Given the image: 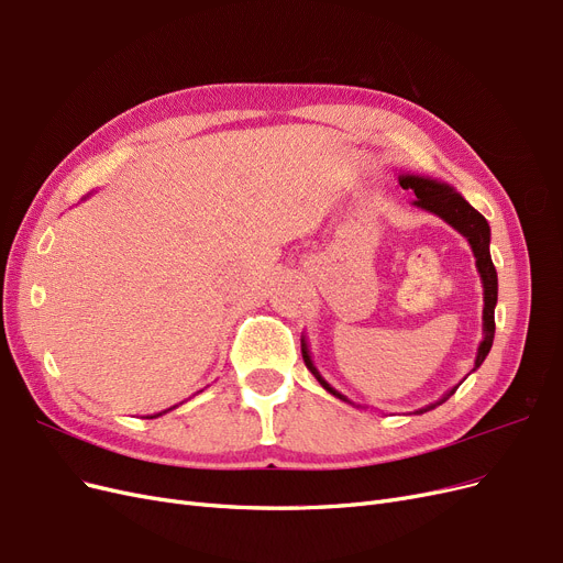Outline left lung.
I'll use <instances>...</instances> for the list:
<instances>
[{"instance_id": "1", "label": "left lung", "mask_w": 563, "mask_h": 563, "mask_svg": "<svg viewBox=\"0 0 563 563\" xmlns=\"http://www.w3.org/2000/svg\"><path fill=\"white\" fill-rule=\"evenodd\" d=\"M399 185L404 187V190H412L415 192L412 206H418V208H422V211H429L433 216H439L441 220H445L452 229H456V232H460L468 241V245L473 250L477 274H481V280H483V301H485V306H483V341H481V345H477L475 364L471 368V371H477V368H481V364L485 362V357L489 355L492 343H494V329H496V324H494V308H496V297H498V278H496V268H494V262H492V255H489V236H492L489 224L448 183L433 180V178H427V176L401 174L399 176ZM301 355H303V362H306L308 371L313 373L316 380L329 394H334L336 399H341L345 404H352L345 397V394H341L339 389H334L322 378V373L316 368L313 360H310V350H308V343H306L303 336H301ZM456 387H460V385H454L452 389H448L439 401H433V404H429L424 408H418V410H415V415H422L427 410H433L435 406L445 404L452 397V394L456 391ZM352 406H357V404H352Z\"/></svg>"}]
</instances>
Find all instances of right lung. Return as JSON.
<instances>
[{
  "label": "right lung",
  "instance_id": "add662e5",
  "mask_svg": "<svg viewBox=\"0 0 563 563\" xmlns=\"http://www.w3.org/2000/svg\"><path fill=\"white\" fill-rule=\"evenodd\" d=\"M176 408V406H174ZM174 408H166V410H162V412H157V415H151V418L148 420H153V418H159V415H164V412H169V410H174Z\"/></svg>",
  "mask_w": 563,
  "mask_h": 563
}]
</instances>
